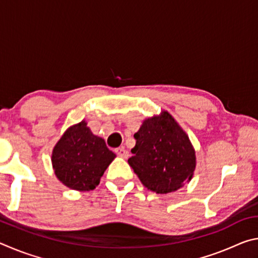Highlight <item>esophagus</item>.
Here are the masks:
<instances>
[{
    "label": "esophagus",
    "mask_w": 258,
    "mask_h": 258,
    "mask_svg": "<svg viewBox=\"0 0 258 258\" xmlns=\"http://www.w3.org/2000/svg\"><path fill=\"white\" fill-rule=\"evenodd\" d=\"M115 152L117 155H118L119 157H121V158H127L128 157V151L125 150L123 147H119V148H116L115 149Z\"/></svg>",
    "instance_id": "34e87169"
}]
</instances>
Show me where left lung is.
Instances as JSON below:
<instances>
[{"mask_svg":"<svg viewBox=\"0 0 258 258\" xmlns=\"http://www.w3.org/2000/svg\"><path fill=\"white\" fill-rule=\"evenodd\" d=\"M128 164L142 184L156 194L176 191L190 181L196 151L189 137L167 111L142 123Z\"/></svg>","mask_w":258,"mask_h":258,"instance_id":"8db88e82","label":"left lung"}]
</instances>
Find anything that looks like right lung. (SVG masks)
<instances>
[{
  "label": "right lung",
  "mask_w": 258,
  "mask_h": 258,
  "mask_svg": "<svg viewBox=\"0 0 258 258\" xmlns=\"http://www.w3.org/2000/svg\"><path fill=\"white\" fill-rule=\"evenodd\" d=\"M116 155L94 135L85 120L69 127L52 151L55 176L77 191L93 190Z\"/></svg>",
  "instance_id": "add662e5"
}]
</instances>
